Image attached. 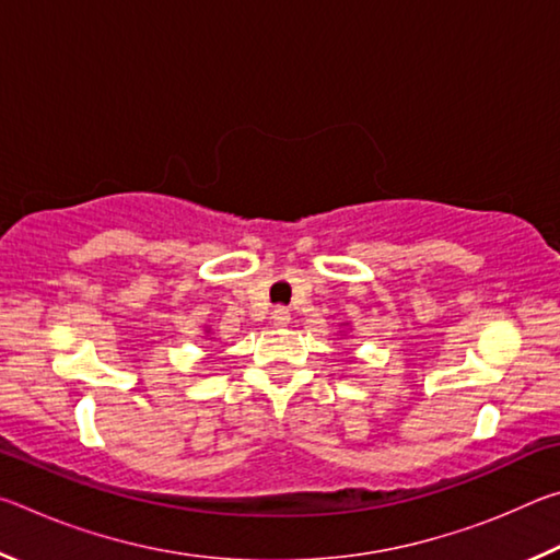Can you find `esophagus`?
<instances>
[{
	"mask_svg": "<svg viewBox=\"0 0 560 560\" xmlns=\"http://www.w3.org/2000/svg\"><path fill=\"white\" fill-rule=\"evenodd\" d=\"M291 324V316L287 308H273L271 311V326L273 328H287Z\"/></svg>",
	"mask_w": 560,
	"mask_h": 560,
	"instance_id": "34e87169",
	"label": "esophagus"
}]
</instances>
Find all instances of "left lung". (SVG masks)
I'll return each mask as SVG.
<instances>
[{"label":"left lung","instance_id":"obj_1","mask_svg":"<svg viewBox=\"0 0 560 560\" xmlns=\"http://www.w3.org/2000/svg\"><path fill=\"white\" fill-rule=\"evenodd\" d=\"M343 326H348V324H343ZM340 334H343V330H340Z\"/></svg>","mask_w":560,"mask_h":560}]
</instances>
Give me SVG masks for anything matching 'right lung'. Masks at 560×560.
I'll return each mask as SVG.
<instances>
[{"label":"right lung","instance_id":"obj_1","mask_svg":"<svg viewBox=\"0 0 560 560\" xmlns=\"http://www.w3.org/2000/svg\"><path fill=\"white\" fill-rule=\"evenodd\" d=\"M205 334H212V330H210V328H205Z\"/></svg>","mask_w":560,"mask_h":560}]
</instances>
